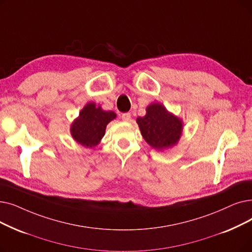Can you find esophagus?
Returning a JSON list of instances; mask_svg holds the SVG:
<instances>
[{
  "label": "esophagus",
  "mask_w": 252,
  "mask_h": 252,
  "mask_svg": "<svg viewBox=\"0 0 252 252\" xmlns=\"http://www.w3.org/2000/svg\"><path fill=\"white\" fill-rule=\"evenodd\" d=\"M122 119L124 122H129L130 120V113H123L122 114Z\"/></svg>",
  "instance_id": "obj_1"
}]
</instances>
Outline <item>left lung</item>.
Returning a JSON list of instances; mask_svg holds the SVG:
<instances>
[{"mask_svg": "<svg viewBox=\"0 0 252 252\" xmlns=\"http://www.w3.org/2000/svg\"><path fill=\"white\" fill-rule=\"evenodd\" d=\"M137 124L144 140L158 150L176 145L182 135V120L159 103L150 104L145 116L137 118Z\"/></svg>", "mask_w": 252, "mask_h": 252, "instance_id": "left-lung-1", "label": "left lung"}]
</instances>
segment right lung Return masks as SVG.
Wrapping results in <instances>:
<instances>
[{"label":"right lung","mask_w":252,"mask_h":252,"mask_svg":"<svg viewBox=\"0 0 252 252\" xmlns=\"http://www.w3.org/2000/svg\"><path fill=\"white\" fill-rule=\"evenodd\" d=\"M115 117L113 111H105L101 106L91 102L83 107L71 125V135L80 145L93 148L100 143L107 125Z\"/></svg>","instance_id":"obj_1"}]
</instances>
